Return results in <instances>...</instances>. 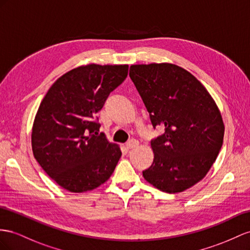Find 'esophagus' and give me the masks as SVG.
<instances>
[{"label":"esophagus","mask_w":250,"mask_h":250,"mask_svg":"<svg viewBox=\"0 0 250 250\" xmlns=\"http://www.w3.org/2000/svg\"><path fill=\"white\" fill-rule=\"evenodd\" d=\"M139 145V143L137 142L136 139H131L130 142H127L126 143V145H125V148L127 149V150H131V149H134V148H136V146Z\"/></svg>","instance_id":"esophagus-1"}]
</instances>
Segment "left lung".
<instances>
[{"label": "left lung", "instance_id": "left-lung-1", "mask_svg": "<svg viewBox=\"0 0 250 250\" xmlns=\"http://www.w3.org/2000/svg\"><path fill=\"white\" fill-rule=\"evenodd\" d=\"M130 77L152 125L165 127L151 142L154 159L144 178L167 193L191 188L206 176L222 148L220 108L206 87L176 64H134Z\"/></svg>", "mask_w": 250, "mask_h": 250}]
</instances>
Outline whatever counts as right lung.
Returning <instances> with one entry per match:
<instances>
[{
  "mask_svg": "<svg viewBox=\"0 0 250 250\" xmlns=\"http://www.w3.org/2000/svg\"><path fill=\"white\" fill-rule=\"evenodd\" d=\"M127 70V64L81 65L62 75L44 96L31 129V148L42 169L60 187L82 193L113 174L121 151L98 133L95 116Z\"/></svg>",
  "mask_w": 250,
  "mask_h": 250,
  "instance_id": "add662e5",
  "label": "right lung"
}]
</instances>
